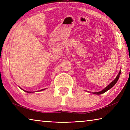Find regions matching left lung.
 I'll return each mask as SVG.
<instances>
[{
  "instance_id": "8db88e82",
  "label": "left lung",
  "mask_w": 130,
  "mask_h": 130,
  "mask_svg": "<svg viewBox=\"0 0 130 130\" xmlns=\"http://www.w3.org/2000/svg\"><path fill=\"white\" fill-rule=\"evenodd\" d=\"M120 73H121V70L119 71V73L118 74V76H116V77L115 78V80H114L112 82H111V83L109 84L108 85V86H107L104 89H103L102 91H101L100 92H93V94H103L105 93V92H107L108 90H109L111 88H112L114 85H115L116 84V83H117V81L118 80L119 78L120 77Z\"/></svg>"
}]
</instances>
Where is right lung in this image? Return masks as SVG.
<instances>
[{
  "instance_id": "1",
  "label": "right lung",
  "mask_w": 130,
  "mask_h": 130,
  "mask_svg": "<svg viewBox=\"0 0 130 130\" xmlns=\"http://www.w3.org/2000/svg\"><path fill=\"white\" fill-rule=\"evenodd\" d=\"M21 89H22V88H21ZM23 91H24L25 92H27V93H31V92H28V91H25V90H23V89H22ZM43 90H45V89H41V90H40V91H43Z\"/></svg>"
}]
</instances>
